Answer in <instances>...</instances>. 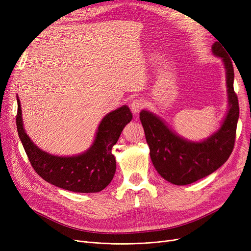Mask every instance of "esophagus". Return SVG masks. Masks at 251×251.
<instances>
[{
	"instance_id": "34e87169",
	"label": "esophagus",
	"mask_w": 251,
	"mask_h": 251,
	"mask_svg": "<svg viewBox=\"0 0 251 251\" xmlns=\"http://www.w3.org/2000/svg\"><path fill=\"white\" fill-rule=\"evenodd\" d=\"M144 107V100L141 99H135L130 102V109L133 114H137Z\"/></svg>"
}]
</instances>
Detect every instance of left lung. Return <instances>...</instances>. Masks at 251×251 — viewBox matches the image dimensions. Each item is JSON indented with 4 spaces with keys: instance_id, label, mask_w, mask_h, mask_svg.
Segmentation results:
<instances>
[{
    "instance_id": "left-lung-1",
    "label": "left lung",
    "mask_w": 251,
    "mask_h": 251,
    "mask_svg": "<svg viewBox=\"0 0 251 251\" xmlns=\"http://www.w3.org/2000/svg\"><path fill=\"white\" fill-rule=\"evenodd\" d=\"M212 51L225 66L229 103L216 132L204 140L191 141L174 132L153 113L142 110L139 114L153 167L165 180L175 185H187L214 173L226 163L234 149L239 104L233 86V64L220 42L212 46Z\"/></svg>"
}]
</instances>
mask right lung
<instances>
[{
    "mask_svg": "<svg viewBox=\"0 0 251 251\" xmlns=\"http://www.w3.org/2000/svg\"><path fill=\"white\" fill-rule=\"evenodd\" d=\"M16 125L19 138L35 172L47 182L73 192H100L111 183L116 172L112 148L117 143L132 114L127 105L105 115L94 142L84 152L71 156L49 153L36 147L23 127L21 103L17 96Z\"/></svg>",
    "mask_w": 251,
    "mask_h": 251,
    "instance_id": "1",
    "label": "right lung"
}]
</instances>
